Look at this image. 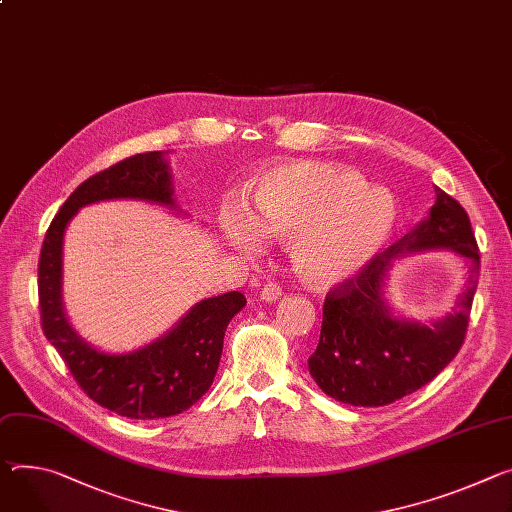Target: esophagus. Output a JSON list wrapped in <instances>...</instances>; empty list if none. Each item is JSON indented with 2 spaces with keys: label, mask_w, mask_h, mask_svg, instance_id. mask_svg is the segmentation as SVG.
<instances>
[{
  "label": "esophagus",
  "mask_w": 512,
  "mask_h": 512,
  "mask_svg": "<svg viewBox=\"0 0 512 512\" xmlns=\"http://www.w3.org/2000/svg\"><path fill=\"white\" fill-rule=\"evenodd\" d=\"M282 288L280 286H275V284H267V286H263V290H261V300H265V302H275V300H280L282 298Z\"/></svg>",
  "instance_id": "esophagus-1"
}]
</instances>
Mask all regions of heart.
<instances>
[{"label": "heart", "instance_id": "obj_1", "mask_svg": "<svg viewBox=\"0 0 512 512\" xmlns=\"http://www.w3.org/2000/svg\"><path fill=\"white\" fill-rule=\"evenodd\" d=\"M396 204L384 190L345 167L294 161L261 171L253 212L232 206L224 230L232 245L251 249L259 232L292 237L296 271L310 284H337L357 275L388 241Z\"/></svg>", "mask_w": 512, "mask_h": 512}]
</instances>
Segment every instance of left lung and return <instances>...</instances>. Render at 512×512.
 I'll return each instance as SVG.
<instances>
[{"label": "left lung", "instance_id": "left-lung-1", "mask_svg": "<svg viewBox=\"0 0 512 512\" xmlns=\"http://www.w3.org/2000/svg\"><path fill=\"white\" fill-rule=\"evenodd\" d=\"M429 216L396 245L378 253L355 277L333 288L308 369L318 388L351 406H386L429 384L457 355L470 322L480 253L466 210L435 188ZM449 248L471 261L467 290L453 315L431 328L394 317L383 300L391 263L406 252Z\"/></svg>", "mask_w": 512, "mask_h": 512}]
</instances>
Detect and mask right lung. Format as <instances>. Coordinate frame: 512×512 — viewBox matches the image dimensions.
<instances>
[{
  "label": "right lung",
  "mask_w": 512,
  "mask_h": 512,
  "mask_svg": "<svg viewBox=\"0 0 512 512\" xmlns=\"http://www.w3.org/2000/svg\"><path fill=\"white\" fill-rule=\"evenodd\" d=\"M143 200L177 208L165 153L132 155L85 179L53 218L38 261V304L44 337L59 351L79 388L100 406L151 421L188 410L212 386L224 331L247 298L226 292L198 302L175 327L132 353H106L85 343L63 308V237L79 208L104 200Z\"/></svg>",
  "instance_id": "obj_1"
}]
</instances>
